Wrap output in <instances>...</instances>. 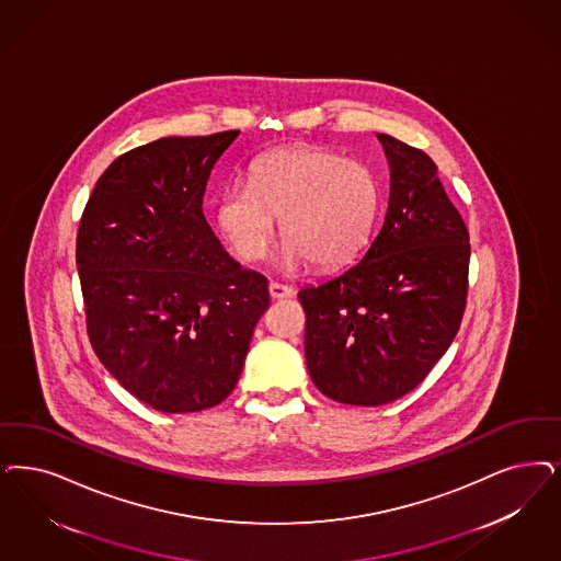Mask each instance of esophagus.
Segmentation results:
<instances>
[{
    "instance_id": "esophagus-1",
    "label": "esophagus",
    "mask_w": 561,
    "mask_h": 561,
    "mask_svg": "<svg viewBox=\"0 0 561 561\" xmlns=\"http://www.w3.org/2000/svg\"><path fill=\"white\" fill-rule=\"evenodd\" d=\"M290 286L286 284H277V282H271L270 284V296L273 300H279V298H290L291 296Z\"/></svg>"
}]
</instances>
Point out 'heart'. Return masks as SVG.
Listing matches in <instances>:
<instances>
[{"label": "heart", "mask_w": 561, "mask_h": 561, "mask_svg": "<svg viewBox=\"0 0 561 561\" xmlns=\"http://www.w3.org/2000/svg\"><path fill=\"white\" fill-rule=\"evenodd\" d=\"M379 201V180L367 163L317 147H288L259 157L249 184L226 186L215 217L247 263L267 254L282 215V232L288 238L284 270H298L309 259L319 267H333L365 247Z\"/></svg>", "instance_id": "heart-1"}]
</instances>
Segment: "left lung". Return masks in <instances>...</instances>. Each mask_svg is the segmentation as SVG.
Here are the masks:
<instances>
[{"instance_id":"left-lung-1","label":"left lung","mask_w":561,"mask_h":561,"mask_svg":"<svg viewBox=\"0 0 561 561\" xmlns=\"http://www.w3.org/2000/svg\"><path fill=\"white\" fill-rule=\"evenodd\" d=\"M389 163L386 219L363 259L298 291L310 379L335 402L383 407L451 346L468 294V230L433 159L377 135Z\"/></svg>"}]
</instances>
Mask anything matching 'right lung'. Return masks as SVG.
<instances>
[{
    "mask_svg": "<svg viewBox=\"0 0 561 561\" xmlns=\"http://www.w3.org/2000/svg\"><path fill=\"white\" fill-rule=\"evenodd\" d=\"M238 135L165 136L119 154L80 219L89 340L117 383L159 412L224 402L270 307L265 275L242 270L203 215L213 165Z\"/></svg>",
    "mask_w": 561,
    "mask_h": 561,
    "instance_id": "1",
    "label": "right lung"
}]
</instances>
